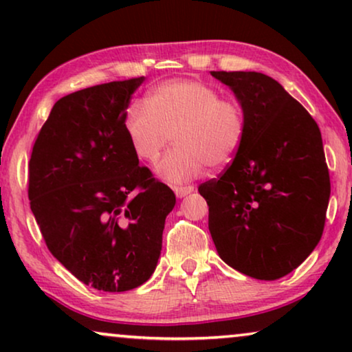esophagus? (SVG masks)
Here are the masks:
<instances>
[{
    "label": "esophagus",
    "mask_w": 352,
    "mask_h": 352,
    "mask_svg": "<svg viewBox=\"0 0 352 352\" xmlns=\"http://www.w3.org/2000/svg\"><path fill=\"white\" fill-rule=\"evenodd\" d=\"M173 190H175L176 197L182 199V197L189 195L190 192H194V186H175V187H173Z\"/></svg>",
    "instance_id": "esophagus-1"
}]
</instances>
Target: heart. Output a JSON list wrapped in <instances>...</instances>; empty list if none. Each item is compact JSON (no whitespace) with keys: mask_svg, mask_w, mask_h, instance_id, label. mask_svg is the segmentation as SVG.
Returning a JSON list of instances; mask_svg holds the SVG:
<instances>
[{"mask_svg":"<svg viewBox=\"0 0 352 352\" xmlns=\"http://www.w3.org/2000/svg\"><path fill=\"white\" fill-rule=\"evenodd\" d=\"M123 129L139 160L155 163L173 136L176 147L157 168L170 182L200 176L206 166L224 168L234 160L245 136V115L234 100L197 80L158 85L147 102L133 100L124 110Z\"/></svg>","mask_w":352,"mask_h":352,"instance_id":"b5f03b06","label":"heart"}]
</instances>
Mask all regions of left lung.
Returning <instances> with one entry per match:
<instances>
[{
    "label": "left lung",
    "instance_id": "1",
    "mask_svg": "<svg viewBox=\"0 0 352 352\" xmlns=\"http://www.w3.org/2000/svg\"><path fill=\"white\" fill-rule=\"evenodd\" d=\"M237 96L245 136L218 177L199 186L221 259L277 280L312 253L324 232L330 176L320 129L282 85L258 72H211Z\"/></svg>",
    "mask_w": 352,
    "mask_h": 352
}]
</instances>
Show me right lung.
<instances>
[{
    "label": "right lung",
    "instance_id": "right-lung-1",
    "mask_svg": "<svg viewBox=\"0 0 352 352\" xmlns=\"http://www.w3.org/2000/svg\"><path fill=\"white\" fill-rule=\"evenodd\" d=\"M144 76L60 98L28 162V200L46 247L86 285L126 292L147 282L176 197L139 166L123 129Z\"/></svg>",
    "mask_w": 352,
    "mask_h": 352
}]
</instances>
